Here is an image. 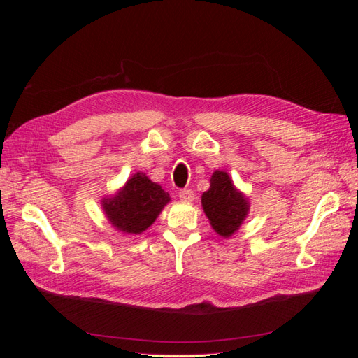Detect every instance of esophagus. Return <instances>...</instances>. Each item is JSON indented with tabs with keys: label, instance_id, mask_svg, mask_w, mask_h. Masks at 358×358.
<instances>
[{
	"label": "esophagus",
	"instance_id": "obj_1",
	"mask_svg": "<svg viewBox=\"0 0 358 358\" xmlns=\"http://www.w3.org/2000/svg\"><path fill=\"white\" fill-rule=\"evenodd\" d=\"M179 199L183 201V203H191L194 200V192L191 189H182L179 192Z\"/></svg>",
	"mask_w": 358,
	"mask_h": 358
}]
</instances>
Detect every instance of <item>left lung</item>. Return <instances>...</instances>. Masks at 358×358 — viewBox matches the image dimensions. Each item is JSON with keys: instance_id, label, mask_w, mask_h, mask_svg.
Wrapping results in <instances>:
<instances>
[{"instance_id": "8db88e82", "label": "left lung", "mask_w": 358, "mask_h": 358, "mask_svg": "<svg viewBox=\"0 0 358 358\" xmlns=\"http://www.w3.org/2000/svg\"><path fill=\"white\" fill-rule=\"evenodd\" d=\"M203 210L216 234L229 239L246 220L249 199L236 188L233 179L224 170H215L210 178V188L201 196Z\"/></svg>"}]
</instances>
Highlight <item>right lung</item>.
I'll return each instance as SVG.
<instances>
[{
	"instance_id": "1",
	"label": "right lung",
	"mask_w": 358,
	"mask_h": 358,
	"mask_svg": "<svg viewBox=\"0 0 358 358\" xmlns=\"http://www.w3.org/2000/svg\"><path fill=\"white\" fill-rule=\"evenodd\" d=\"M170 194L143 171H137L113 196L101 199V208L113 229L124 234L148 230L170 203Z\"/></svg>"
}]
</instances>
